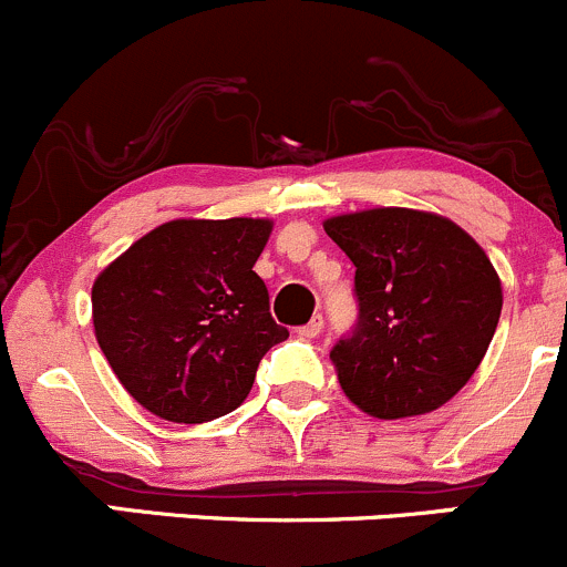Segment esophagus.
<instances>
[{"label": "esophagus", "instance_id": "34e87169", "mask_svg": "<svg viewBox=\"0 0 567 567\" xmlns=\"http://www.w3.org/2000/svg\"><path fill=\"white\" fill-rule=\"evenodd\" d=\"M320 331H323V318L316 316V318L310 320V323H307V326H301V329H299V334H301V337H310V340H312V337H318Z\"/></svg>", "mask_w": 567, "mask_h": 567}]
</instances>
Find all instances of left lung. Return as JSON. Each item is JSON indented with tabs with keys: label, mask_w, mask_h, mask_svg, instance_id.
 Wrapping results in <instances>:
<instances>
[{
	"label": "left lung",
	"mask_w": 567,
	"mask_h": 567,
	"mask_svg": "<svg viewBox=\"0 0 567 567\" xmlns=\"http://www.w3.org/2000/svg\"><path fill=\"white\" fill-rule=\"evenodd\" d=\"M323 230L357 266L359 323L331 348L342 392L379 420L427 414L483 362L502 312L485 249L447 216L368 208Z\"/></svg>",
	"instance_id": "left-lung-1"
}]
</instances>
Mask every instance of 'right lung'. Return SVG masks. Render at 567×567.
<instances>
[{
    "instance_id": "obj_1",
    "label": "right lung",
    "mask_w": 567,
    "mask_h": 567,
    "mask_svg": "<svg viewBox=\"0 0 567 567\" xmlns=\"http://www.w3.org/2000/svg\"><path fill=\"white\" fill-rule=\"evenodd\" d=\"M271 219H173L93 282L95 340L125 392L167 422H210L247 400L266 351L288 340L251 271Z\"/></svg>"
}]
</instances>
